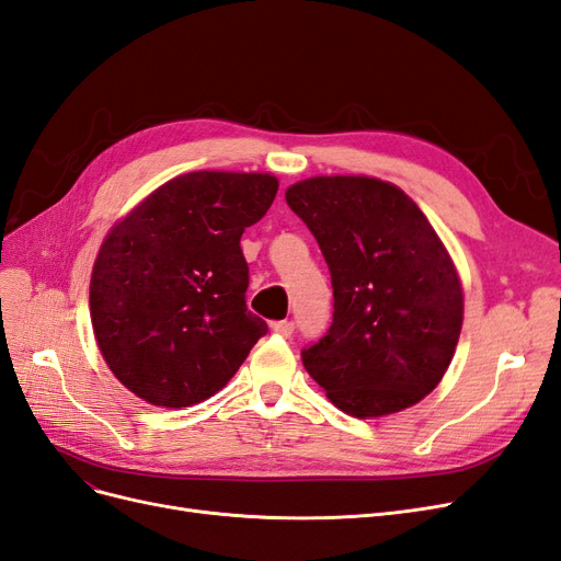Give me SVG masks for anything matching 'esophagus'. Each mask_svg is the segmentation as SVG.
Returning <instances> with one entry per match:
<instances>
[{
	"instance_id": "1",
	"label": "esophagus",
	"mask_w": 561,
	"mask_h": 561,
	"mask_svg": "<svg viewBox=\"0 0 561 561\" xmlns=\"http://www.w3.org/2000/svg\"><path fill=\"white\" fill-rule=\"evenodd\" d=\"M271 330H274L276 334H280V336H293V332H295V322H290V320H278V322H271Z\"/></svg>"
}]
</instances>
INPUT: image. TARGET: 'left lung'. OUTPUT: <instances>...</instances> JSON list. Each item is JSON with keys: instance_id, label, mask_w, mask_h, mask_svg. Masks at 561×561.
Masks as SVG:
<instances>
[{"instance_id": "obj_1", "label": "left lung", "mask_w": 561, "mask_h": 561, "mask_svg": "<svg viewBox=\"0 0 561 561\" xmlns=\"http://www.w3.org/2000/svg\"><path fill=\"white\" fill-rule=\"evenodd\" d=\"M328 262L332 325L301 363L339 410L386 416L445 377L463 322L449 252L396 184L363 175L311 178L285 192Z\"/></svg>"}]
</instances>
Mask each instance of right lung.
<instances>
[{
  "label": "right lung",
  "mask_w": 561,
  "mask_h": 561,
  "mask_svg": "<svg viewBox=\"0 0 561 561\" xmlns=\"http://www.w3.org/2000/svg\"><path fill=\"white\" fill-rule=\"evenodd\" d=\"M276 192L266 173H186L107 233L93 264L91 320L130 393L175 410L203 402L268 332L245 307L241 236Z\"/></svg>",
  "instance_id": "1"
}]
</instances>
